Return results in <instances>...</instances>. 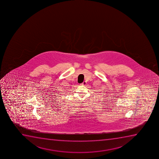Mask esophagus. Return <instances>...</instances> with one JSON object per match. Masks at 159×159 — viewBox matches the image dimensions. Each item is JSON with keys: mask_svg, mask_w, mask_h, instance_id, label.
I'll list each match as a JSON object with an SVG mask.
<instances>
[{"mask_svg": "<svg viewBox=\"0 0 159 159\" xmlns=\"http://www.w3.org/2000/svg\"><path fill=\"white\" fill-rule=\"evenodd\" d=\"M87 84V82L86 81H84V82H82V84H81V86H85L86 84Z\"/></svg>", "mask_w": 159, "mask_h": 159, "instance_id": "esophagus-1", "label": "esophagus"}]
</instances>
